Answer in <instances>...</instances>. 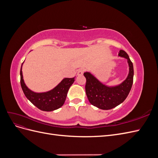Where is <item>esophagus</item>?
<instances>
[{
    "mask_svg": "<svg viewBox=\"0 0 158 158\" xmlns=\"http://www.w3.org/2000/svg\"><path fill=\"white\" fill-rule=\"evenodd\" d=\"M84 73V69H80V70L78 71L77 75H78V76H82V75H83Z\"/></svg>",
    "mask_w": 158,
    "mask_h": 158,
    "instance_id": "esophagus-1",
    "label": "esophagus"
}]
</instances>
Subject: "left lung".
I'll list each match as a JSON object with an SVG mask.
<instances>
[{
    "instance_id": "left-lung-1",
    "label": "left lung",
    "mask_w": 158,
    "mask_h": 158,
    "mask_svg": "<svg viewBox=\"0 0 158 158\" xmlns=\"http://www.w3.org/2000/svg\"><path fill=\"white\" fill-rule=\"evenodd\" d=\"M118 56L127 60L128 74L126 79L116 85L103 84L89 72H85L84 75L86 78L85 94L89 103L94 106L103 110L111 109L122 103L127 98L133 83V64L127 52L120 50Z\"/></svg>"
}]
</instances>
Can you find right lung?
<instances>
[{"label": "right lung", "mask_w": 158, "mask_h": 158, "mask_svg": "<svg viewBox=\"0 0 158 158\" xmlns=\"http://www.w3.org/2000/svg\"><path fill=\"white\" fill-rule=\"evenodd\" d=\"M20 69V84L26 97L35 107L44 111H52L61 107L65 102L70 87L74 82V78H65L48 92L37 93L30 89L23 78L22 65Z\"/></svg>", "instance_id": "obj_1"}]
</instances>
